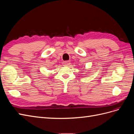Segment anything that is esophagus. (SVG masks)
I'll list each match as a JSON object with an SVG mask.
<instances>
[{
	"mask_svg": "<svg viewBox=\"0 0 134 134\" xmlns=\"http://www.w3.org/2000/svg\"><path fill=\"white\" fill-rule=\"evenodd\" d=\"M70 63V62L69 61H64V62H63V64L64 65H69Z\"/></svg>",
	"mask_w": 134,
	"mask_h": 134,
	"instance_id": "obj_1",
	"label": "esophagus"
}]
</instances>
